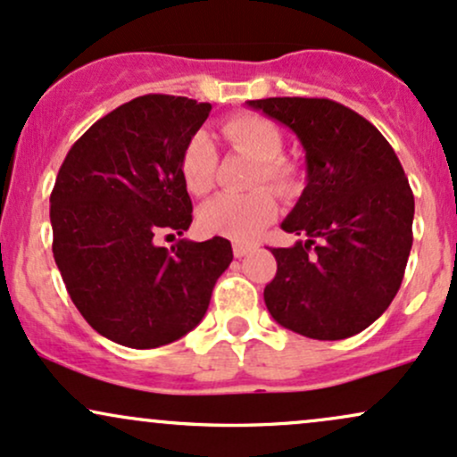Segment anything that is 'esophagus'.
I'll return each mask as SVG.
<instances>
[{
    "instance_id": "1",
    "label": "esophagus",
    "mask_w": 457,
    "mask_h": 457,
    "mask_svg": "<svg viewBox=\"0 0 457 457\" xmlns=\"http://www.w3.org/2000/svg\"><path fill=\"white\" fill-rule=\"evenodd\" d=\"M251 249H253V246H251V245H245V243H234V255H236V258H245V255L249 253Z\"/></svg>"
}]
</instances>
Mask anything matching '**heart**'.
<instances>
[{
    "label": "heart",
    "instance_id": "1",
    "mask_svg": "<svg viewBox=\"0 0 457 457\" xmlns=\"http://www.w3.org/2000/svg\"><path fill=\"white\" fill-rule=\"evenodd\" d=\"M221 133L236 152L255 161L251 187L269 185L277 193H287L296 182L295 162L281 156L283 137L275 122L253 113L232 115L223 122ZM217 150L204 130L187 139L180 152V178L191 195H206L214 187ZM277 214V202L269 188H255L246 195H217L199 208L204 232L249 240L269 225Z\"/></svg>",
    "mask_w": 457,
    "mask_h": 457
}]
</instances>
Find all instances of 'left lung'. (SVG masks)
I'll return each instance as SVG.
<instances>
[{"label": "left lung", "instance_id": "obj_1", "mask_svg": "<svg viewBox=\"0 0 457 457\" xmlns=\"http://www.w3.org/2000/svg\"><path fill=\"white\" fill-rule=\"evenodd\" d=\"M296 133L307 187L270 249L277 275L264 303L281 327L312 339L353 337L400 290L412 246L414 197L391 144L363 115L328 98L246 101Z\"/></svg>", "mask_w": 457, "mask_h": 457}]
</instances>
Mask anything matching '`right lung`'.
I'll return each instance as SVG.
<instances>
[{"mask_svg":"<svg viewBox=\"0 0 457 457\" xmlns=\"http://www.w3.org/2000/svg\"><path fill=\"white\" fill-rule=\"evenodd\" d=\"M211 109L170 94L133 98L72 144L55 178V264L79 313L120 345L159 348L195 328L234 258L221 236L156 245L193 221L180 152Z\"/></svg>","mask_w":457,"mask_h":457,"instance_id":"add662e5","label":"right lung"}]
</instances>
